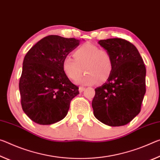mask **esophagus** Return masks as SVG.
Segmentation results:
<instances>
[{
  "label": "esophagus",
  "mask_w": 160,
  "mask_h": 160,
  "mask_svg": "<svg viewBox=\"0 0 160 160\" xmlns=\"http://www.w3.org/2000/svg\"><path fill=\"white\" fill-rule=\"evenodd\" d=\"M84 90H85L84 87H79V88H78V91H79V92H83V91Z\"/></svg>",
  "instance_id": "esophagus-1"
}]
</instances>
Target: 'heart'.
I'll return each instance as SVG.
<instances>
[{
	"instance_id": "heart-1",
	"label": "heart",
	"mask_w": 160,
	"mask_h": 160,
	"mask_svg": "<svg viewBox=\"0 0 160 160\" xmlns=\"http://www.w3.org/2000/svg\"><path fill=\"white\" fill-rule=\"evenodd\" d=\"M73 56L74 59L68 56L62 63L63 70L71 80H78L83 71L86 74L78 82L82 85H93L98 81L105 82L111 77L113 69L111 54L95 44H82L75 49Z\"/></svg>"
}]
</instances>
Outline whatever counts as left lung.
<instances>
[{
    "instance_id": "left-lung-1",
    "label": "left lung",
    "mask_w": 160,
    "mask_h": 160,
    "mask_svg": "<svg viewBox=\"0 0 160 160\" xmlns=\"http://www.w3.org/2000/svg\"><path fill=\"white\" fill-rule=\"evenodd\" d=\"M111 54L113 69L106 82L95 89L93 114L109 126H122L140 112L145 94L146 69L138 49L120 38L99 40Z\"/></svg>"
}]
</instances>
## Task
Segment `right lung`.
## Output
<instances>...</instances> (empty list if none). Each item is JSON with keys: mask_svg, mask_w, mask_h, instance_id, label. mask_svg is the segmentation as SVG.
<instances>
[{"mask_svg": "<svg viewBox=\"0 0 160 160\" xmlns=\"http://www.w3.org/2000/svg\"><path fill=\"white\" fill-rule=\"evenodd\" d=\"M80 40L49 35L37 42L25 56L19 90L23 111L40 125H51L64 118L70 102L79 94L70 82L62 63Z\"/></svg>", "mask_w": 160, "mask_h": 160, "instance_id": "add662e5", "label": "right lung"}]
</instances>
